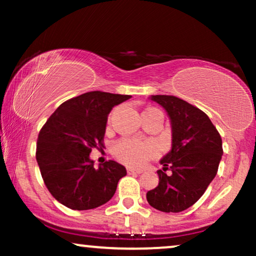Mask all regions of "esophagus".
<instances>
[{"instance_id":"1","label":"esophagus","mask_w":256,"mask_h":256,"mask_svg":"<svg viewBox=\"0 0 256 256\" xmlns=\"http://www.w3.org/2000/svg\"><path fill=\"white\" fill-rule=\"evenodd\" d=\"M128 174H140L142 173L140 170H136V168H131V167H128Z\"/></svg>"}]
</instances>
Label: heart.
Listing matches in <instances>:
<instances>
[{
	"label": "heart",
	"mask_w": 256,
	"mask_h": 256,
	"mask_svg": "<svg viewBox=\"0 0 256 256\" xmlns=\"http://www.w3.org/2000/svg\"><path fill=\"white\" fill-rule=\"evenodd\" d=\"M158 148L152 142L122 140L114 144L113 152L122 162L128 166H142L156 155Z\"/></svg>",
	"instance_id": "obj_1"
}]
</instances>
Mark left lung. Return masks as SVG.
<instances>
[{"instance_id": "left-lung-1", "label": "left lung", "mask_w": 256, "mask_h": 256, "mask_svg": "<svg viewBox=\"0 0 256 256\" xmlns=\"http://www.w3.org/2000/svg\"><path fill=\"white\" fill-rule=\"evenodd\" d=\"M171 122V150L160 160L158 184L146 192V201L165 213L183 212L204 195L218 172L222 142L208 116L184 100L152 95ZM168 168L170 175L164 172Z\"/></svg>"}]
</instances>
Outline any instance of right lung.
<instances>
[{
    "instance_id": "1",
    "label": "right lung",
    "mask_w": 256,
    "mask_h": 256,
    "mask_svg": "<svg viewBox=\"0 0 256 256\" xmlns=\"http://www.w3.org/2000/svg\"><path fill=\"white\" fill-rule=\"evenodd\" d=\"M130 95L90 91L64 102L38 134L36 158L44 184L74 210L100 207L113 198L126 168L110 160L94 167L92 148H104L108 114Z\"/></svg>"
}]
</instances>
